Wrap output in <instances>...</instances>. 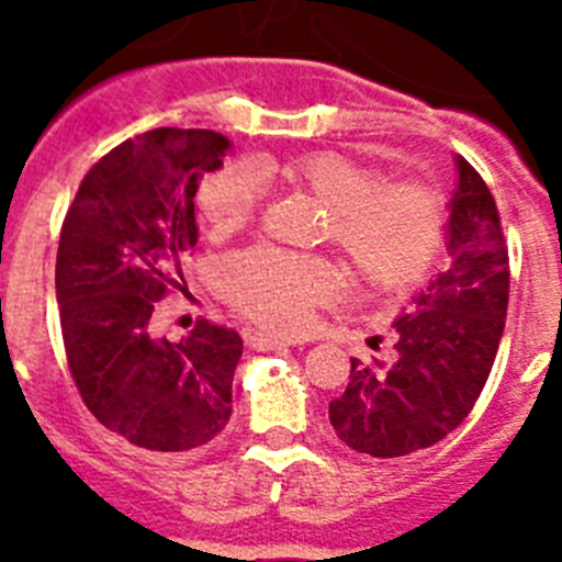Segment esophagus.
I'll return each mask as SVG.
<instances>
[{
  "mask_svg": "<svg viewBox=\"0 0 562 562\" xmlns=\"http://www.w3.org/2000/svg\"><path fill=\"white\" fill-rule=\"evenodd\" d=\"M247 346L256 351H272V349H284V346H290V342L278 340V337L272 335H265V331H250V335H247Z\"/></svg>",
  "mask_w": 562,
  "mask_h": 562,
  "instance_id": "34e87169",
  "label": "esophagus"
}]
</instances>
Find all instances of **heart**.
Returning <instances> with one entry per match:
<instances>
[{
  "instance_id": "heart-1",
  "label": "heart",
  "mask_w": 562,
  "mask_h": 562,
  "mask_svg": "<svg viewBox=\"0 0 562 562\" xmlns=\"http://www.w3.org/2000/svg\"><path fill=\"white\" fill-rule=\"evenodd\" d=\"M267 168L284 173L329 207L326 236L376 290L408 286L439 252L445 205L436 188L425 182H382L380 171L337 151L297 154ZM261 200V171L247 160H233L202 182L200 213L213 231H233L250 220ZM220 286L256 324L295 335L310 329L315 306L340 295L346 278L326 258L250 247L222 261Z\"/></svg>"
}]
</instances>
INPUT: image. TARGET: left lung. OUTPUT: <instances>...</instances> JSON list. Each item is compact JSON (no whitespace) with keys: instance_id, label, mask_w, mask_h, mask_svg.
Here are the masks:
<instances>
[{"instance_id":"obj_1","label":"left lung","mask_w":562,"mask_h":562,"mask_svg":"<svg viewBox=\"0 0 562 562\" xmlns=\"http://www.w3.org/2000/svg\"><path fill=\"white\" fill-rule=\"evenodd\" d=\"M450 200V267L394 321L391 366L351 360L329 402L331 428L357 453L396 459L453 434L473 411L509 304V250L493 193L464 157Z\"/></svg>"}]
</instances>
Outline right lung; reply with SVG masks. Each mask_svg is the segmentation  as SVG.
<instances>
[{
	"label": "right lung",
	"mask_w": 562,
	"mask_h": 562,
	"mask_svg": "<svg viewBox=\"0 0 562 562\" xmlns=\"http://www.w3.org/2000/svg\"><path fill=\"white\" fill-rule=\"evenodd\" d=\"M231 140L211 128H151L103 154L58 238L64 351L103 428L157 453L196 450L231 419L241 337L200 321L180 342L148 335L157 301L186 284L193 196Z\"/></svg>",
	"instance_id": "1"
}]
</instances>
